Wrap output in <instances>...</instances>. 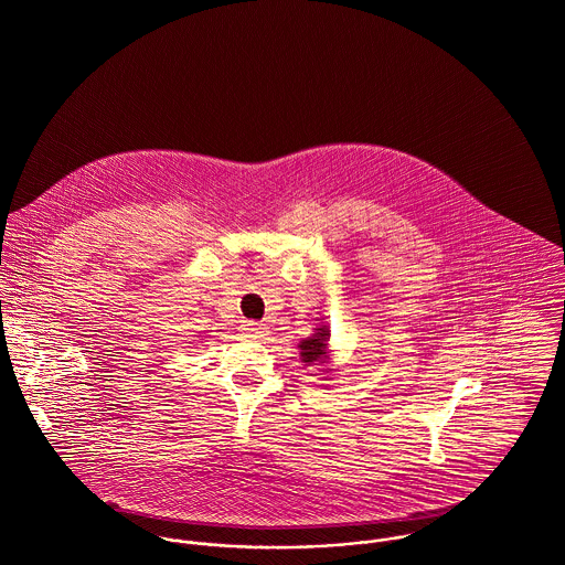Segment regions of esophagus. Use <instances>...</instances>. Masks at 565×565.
<instances>
[{
	"mask_svg": "<svg viewBox=\"0 0 565 565\" xmlns=\"http://www.w3.org/2000/svg\"><path fill=\"white\" fill-rule=\"evenodd\" d=\"M244 330H246V334H250V337H266V334H268V328H266L264 323H257V321H246V323H244Z\"/></svg>",
	"mask_w": 565,
	"mask_h": 565,
	"instance_id": "1",
	"label": "esophagus"
}]
</instances>
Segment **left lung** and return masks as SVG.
<instances>
[{
	"mask_svg": "<svg viewBox=\"0 0 565 565\" xmlns=\"http://www.w3.org/2000/svg\"><path fill=\"white\" fill-rule=\"evenodd\" d=\"M326 339H328V330L323 328V330H319L312 339H308V341L301 343V356H303L306 363H315V361H319L321 354H326V352H323V350H326Z\"/></svg>",
	"mask_w": 565,
	"mask_h": 565,
	"instance_id": "obj_1",
	"label": "left lung"
}]
</instances>
